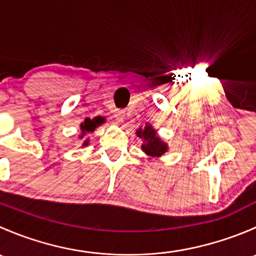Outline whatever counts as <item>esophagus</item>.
Here are the masks:
<instances>
[{
    "instance_id": "obj_1",
    "label": "esophagus",
    "mask_w": 256,
    "mask_h": 256,
    "mask_svg": "<svg viewBox=\"0 0 256 256\" xmlns=\"http://www.w3.org/2000/svg\"><path fill=\"white\" fill-rule=\"evenodd\" d=\"M114 116H115V118L118 121H122L124 118H125V112L121 109H116L115 112H114Z\"/></svg>"
}]
</instances>
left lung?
I'll return each mask as SVG.
<instances>
[{
  "instance_id": "obj_1",
  "label": "left lung",
  "mask_w": 256,
  "mask_h": 256,
  "mask_svg": "<svg viewBox=\"0 0 256 256\" xmlns=\"http://www.w3.org/2000/svg\"><path fill=\"white\" fill-rule=\"evenodd\" d=\"M138 136L144 138V144H142V150L150 156L158 157L167 151L166 144H164L160 140V138H157L156 131L150 125L144 126V130L140 128L138 131Z\"/></svg>"
}]
</instances>
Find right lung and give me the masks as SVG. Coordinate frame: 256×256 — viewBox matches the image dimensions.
Returning a JSON list of instances; mask_svg holds the SVG:
<instances>
[{
	"label": "right lung",
	"instance_id": "1",
	"mask_svg": "<svg viewBox=\"0 0 256 256\" xmlns=\"http://www.w3.org/2000/svg\"><path fill=\"white\" fill-rule=\"evenodd\" d=\"M104 121H105V118H100V116L92 118V120H90V118H85L84 122L80 125V128H82V136H80V138H82V136H84L86 132H92V131H94L95 128H96V126H99L100 124L104 122ZM84 144H88V141H85Z\"/></svg>",
	"mask_w": 256,
	"mask_h": 256
}]
</instances>
